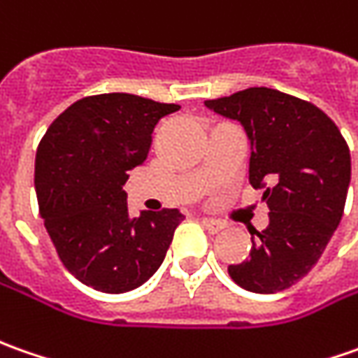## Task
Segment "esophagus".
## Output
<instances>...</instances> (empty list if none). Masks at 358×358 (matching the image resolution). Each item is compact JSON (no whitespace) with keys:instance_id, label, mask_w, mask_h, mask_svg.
Instances as JSON below:
<instances>
[{"instance_id":"obj_1","label":"esophagus","mask_w":358,"mask_h":358,"mask_svg":"<svg viewBox=\"0 0 358 358\" xmlns=\"http://www.w3.org/2000/svg\"><path fill=\"white\" fill-rule=\"evenodd\" d=\"M202 224H203V228L208 229L210 234H217V231H222V229L226 228V226H224V222L214 220V217H202Z\"/></svg>"}]
</instances>
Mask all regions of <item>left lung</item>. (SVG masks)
Wrapping results in <instances>:
<instances>
[{
	"instance_id": "obj_1",
	"label": "left lung",
	"mask_w": 358,
	"mask_h": 358,
	"mask_svg": "<svg viewBox=\"0 0 358 358\" xmlns=\"http://www.w3.org/2000/svg\"><path fill=\"white\" fill-rule=\"evenodd\" d=\"M206 106L243 124L252 144L250 184L264 188L269 208V226L253 231L250 257L228 265L229 278L253 293L287 289L319 262L343 217L351 182L347 141L313 103L267 87Z\"/></svg>"
}]
</instances>
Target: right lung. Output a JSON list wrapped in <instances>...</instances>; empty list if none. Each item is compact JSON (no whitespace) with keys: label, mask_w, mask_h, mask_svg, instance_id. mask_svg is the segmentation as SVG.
I'll return each instance as SVG.
<instances>
[{"label":"right lung","mask_w":358,"mask_h":358,"mask_svg":"<svg viewBox=\"0 0 358 358\" xmlns=\"http://www.w3.org/2000/svg\"><path fill=\"white\" fill-rule=\"evenodd\" d=\"M178 105L129 93L85 96L47 129L35 156L39 214L61 264L103 293L141 287L164 262L178 210L129 216L122 190L158 120Z\"/></svg>","instance_id":"right-lung-1"}]
</instances>
